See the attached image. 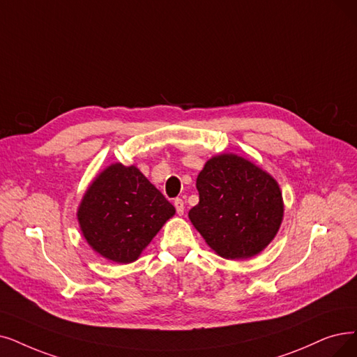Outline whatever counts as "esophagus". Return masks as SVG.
I'll return each mask as SVG.
<instances>
[{
  "mask_svg": "<svg viewBox=\"0 0 357 357\" xmlns=\"http://www.w3.org/2000/svg\"><path fill=\"white\" fill-rule=\"evenodd\" d=\"M174 206H176V211H177L178 215H183V213H184V202H183V199H180V197L174 199Z\"/></svg>",
  "mask_w": 357,
  "mask_h": 357,
  "instance_id": "esophagus-1",
  "label": "esophagus"
}]
</instances>
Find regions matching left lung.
<instances>
[{
    "label": "left lung",
    "mask_w": 357,
    "mask_h": 357,
    "mask_svg": "<svg viewBox=\"0 0 357 357\" xmlns=\"http://www.w3.org/2000/svg\"><path fill=\"white\" fill-rule=\"evenodd\" d=\"M199 204L189 218L211 249L245 259L269 245L282 220L277 181L241 156H213L196 180Z\"/></svg>",
    "instance_id": "left-lung-1"
}]
</instances>
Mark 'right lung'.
Segmentation results:
<instances>
[{
	"label": "right lung",
	"instance_id": "right-lung-1",
	"mask_svg": "<svg viewBox=\"0 0 357 357\" xmlns=\"http://www.w3.org/2000/svg\"><path fill=\"white\" fill-rule=\"evenodd\" d=\"M174 212L136 167L112 164L91 184L77 217L92 249L109 261L129 264Z\"/></svg>",
	"mask_w": 357,
	"mask_h": 357
}]
</instances>
